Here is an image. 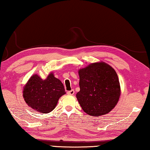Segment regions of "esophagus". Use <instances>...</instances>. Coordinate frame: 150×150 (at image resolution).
I'll list each match as a JSON object with an SVG mask.
<instances>
[{
    "mask_svg": "<svg viewBox=\"0 0 150 150\" xmlns=\"http://www.w3.org/2000/svg\"><path fill=\"white\" fill-rule=\"evenodd\" d=\"M75 93V91L74 89H71V91H67V94L69 95H73Z\"/></svg>",
    "mask_w": 150,
    "mask_h": 150,
    "instance_id": "obj_1",
    "label": "esophagus"
}]
</instances>
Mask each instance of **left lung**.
<instances>
[{
  "instance_id": "obj_1",
  "label": "left lung",
  "mask_w": 150,
  "mask_h": 150,
  "mask_svg": "<svg viewBox=\"0 0 150 150\" xmlns=\"http://www.w3.org/2000/svg\"><path fill=\"white\" fill-rule=\"evenodd\" d=\"M80 91L76 97L85 112L100 117L117 104L121 91L118 75L103 61L93 62L78 71Z\"/></svg>"
}]
</instances>
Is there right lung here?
<instances>
[{
	"label": "right lung",
	"mask_w": 150,
	"mask_h": 150,
	"mask_svg": "<svg viewBox=\"0 0 150 150\" xmlns=\"http://www.w3.org/2000/svg\"><path fill=\"white\" fill-rule=\"evenodd\" d=\"M65 93L63 84L52 72L45 79L37 74L33 75L23 89L26 104L33 110L44 114L52 111L59 98Z\"/></svg>",
	"instance_id": "right-lung-1"
}]
</instances>
